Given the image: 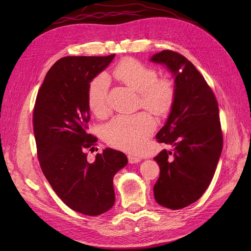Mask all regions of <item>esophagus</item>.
<instances>
[{
  "label": "esophagus",
  "instance_id": "1",
  "mask_svg": "<svg viewBox=\"0 0 251 251\" xmlns=\"http://www.w3.org/2000/svg\"><path fill=\"white\" fill-rule=\"evenodd\" d=\"M127 159H128V162H130V163H137L141 160V158H139L137 156H134V155H128Z\"/></svg>",
  "mask_w": 251,
  "mask_h": 251
}]
</instances>
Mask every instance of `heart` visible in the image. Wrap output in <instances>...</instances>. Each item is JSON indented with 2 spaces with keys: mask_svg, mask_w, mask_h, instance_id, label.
Listing matches in <instances>:
<instances>
[{
  "mask_svg": "<svg viewBox=\"0 0 251 251\" xmlns=\"http://www.w3.org/2000/svg\"><path fill=\"white\" fill-rule=\"evenodd\" d=\"M114 75L125 85L139 92L138 103L157 115L168 112L176 96L174 81L165 76L158 77L155 68L135 58H126L115 67ZM110 78L101 72L90 81L87 100L96 116L103 117L110 112ZM155 120L148 112L134 115H118L102 128V137L110 146L126 151H137L155 130Z\"/></svg>",
  "mask_w": 251,
  "mask_h": 251,
  "instance_id": "1",
  "label": "heart"
}]
</instances>
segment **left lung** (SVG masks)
I'll return each instance as SVG.
<instances>
[{
  "label": "left lung",
  "instance_id": "obj_1",
  "mask_svg": "<svg viewBox=\"0 0 251 251\" xmlns=\"http://www.w3.org/2000/svg\"><path fill=\"white\" fill-rule=\"evenodd\" d=\"M175 75L176 96L158 142L173 144L154 159L160 174L154 185L158 204L180 209L200 199L214 177L223 148L217 98L203 75L178 52L163 50L151 58Z\"/></svg>",
  "mask_w": 251,
  "mask_h": 251
}]
</instances>
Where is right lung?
<instances>
[{
    "instance_id": "1",
    "label": "right lung",
    "mask_w": 251,
    "mask_h": 251,
    "mask_svg": "<svg viewBox=\"0 0 251 251\" xmlns=\"http://www.w3.org/2000/svg\"><path fill=\"white\" fill-rule=\"evenodd\" d=\"M108 56H66L46 74L33 108V133L41 169L53 191L74 211L98 216L115 202L113 178L126 156L105 149L87 160L97 138L89 132L90 81L112 62Z\"/></svg>"
}]
</instances>
